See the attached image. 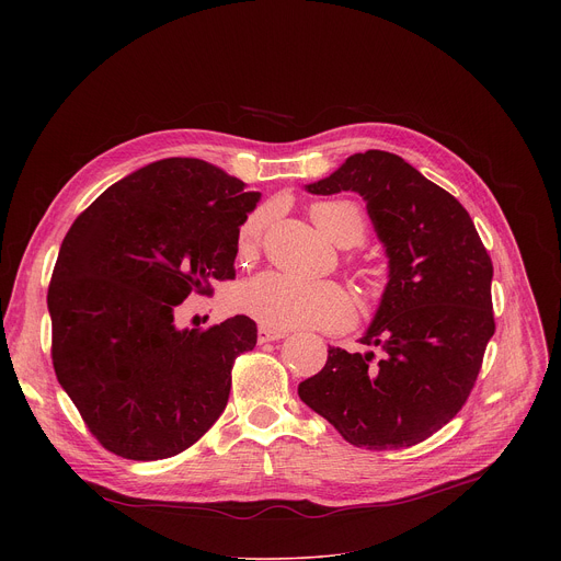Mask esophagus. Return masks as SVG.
I'll list each match as a JSON object with an SVG mask.
<instances>
[{"mask_svg": "<svg viewBox=\"0 0 561 561\" xmlns=\"http://www.w3.org/2000/svg\"><path fill=\"white\" fill-rule=\"evenodd\" d=\"M284 337H286L284 331H273V329H266V327H260V331H257V342L260 344L277 342V340H284Z\"/></svg>", "mask_w": 561, "mask_h": 561, "instance_id": "34e87169", "label": "esophagus"}]
</instances>
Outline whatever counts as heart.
Segmentation results:
<instances>
[{"instance_id": "obj_1", "label": "heart", "mask_w": 561, "mask_h": 561, "mask_svg": "<svg viewBox=\"0 0 561 561\" xmlns=\"http://www.w3.org/2000/svg\"><path fill=\"white\" fill-rule=\"evenodd\" d=\"M312 219L340 247H353L364 239V215L348 199L319 202ZM271 219V208H257L239 228V249L253 251ZM234 306L273 331L288 329H346L355 319L351 293L335 282H304L284 273H262L234 290Z\"/></svg>"}]
</instances>
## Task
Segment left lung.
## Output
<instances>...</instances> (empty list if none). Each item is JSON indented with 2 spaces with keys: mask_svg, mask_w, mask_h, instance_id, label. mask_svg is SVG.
<instances>
[{
  "mask_svg": "<svg viewBox=\"0 0 561 561\" xmlns=\"http://www.w3.org/2000/svg\"><path fill=\"white\" fill-rule=\"evenodd\" d=\"M306 191L364 197L388 284L359 340L370 351L331 346L297 392L357 448L415 446L461 411L482 368L495 333L493 262L466 208L399 154L355 152Z\"/></svg>",
  "mask_w": 561,
  "mask_h": 561,
  "instance_id": "8db88e82",
  "label": "left lung"
}]
</instances>
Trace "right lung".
Segmentation results:
<instances>
[{
  "mask_svg": "<svg viewBox=\"0 0 561 561\" xmlns=\"http://www.w3.org/2000/svg\"><path fill=\"white\" fill-rule=\"evenodd\" d=\"M193 157L106 188L66 232L48 286L53 366L95 439L152 461L193 446L224 413L234 357L257 327L234 314L178 329L191 295L234 277L239 226L260 193Z\"/></svg>",
  "mask_w": 561,
  "mask_h": 561,
  "instance_id": "add662e5",
  "label": "right lung"
}]
</instances>
